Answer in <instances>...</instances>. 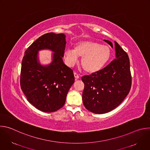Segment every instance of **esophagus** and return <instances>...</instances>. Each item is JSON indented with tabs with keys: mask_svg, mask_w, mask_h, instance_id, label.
<instances>
[{
	"mask_svg": "<svg viewBox=\"0 0 150 150\" xmlns=\"http://www.w3.org/2000/svg\"><path fill=\"white\" fill-rule=\"evenodd\" d=\"M74 76H75V80H77L79 78V75L78 74H77L76 73H75V72H74Z\"/></svg>",
	"mask_w": 150,
	"mask_h": 150,
	"instance_id": "1",
	"label": "esophagus"
}]
</instances>
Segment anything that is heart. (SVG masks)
<instances>
[{
	"mask_svg": "<svg viewBox=\"0 0 150 150\" xmlns=\"http://www.w3.org/2000/svg\"><path fill=\"white\" fill-rule=\"evenodd\" d=\"M64 59L69 67H73L82 57L81 65L83 70L89 74L101 70L109 61L111 50L108 46L98 42L83 41L77 43L74 49L67 48L64 51Z\"/></svg>",
	"mask_w": 150,
	"mask_h": 150,
	"instance_id": "b5f03b06",
	"label": "heart"
}]
</instances>
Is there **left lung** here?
I'll return each mask as SVG.
<instances>
[{"mask_svg":"<svg viewBox=\"0 0 150 150\" xmlns=\"http://www.w3.org/2000/svg\"><path fill=\"white\" fill-rule=\"evenodd\" d=\"M113 48L112 42L104 40ZM115 59L104 68L82 77V101L92 113L104 114L117 107L129 94L132 77L127 54L115 41Z\"/></svg>","mask_w":150,"mask_h":150,"instance_id":"obj_1","label":"left lung"}]
</instances>
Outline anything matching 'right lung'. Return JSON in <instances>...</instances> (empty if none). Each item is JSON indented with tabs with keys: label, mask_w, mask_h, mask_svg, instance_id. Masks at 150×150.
<instances>
[{
	"label": "right lung",
	"mask_w": 150,
	"mask_h": 150,
	"mask_svg": "<svg viewBox=\"0 0 150 150\" xmlns=\"http://www.w3.org/2000/svg\"><path fill=\"white\" fill-rule=\"evenodd\" d=\"M66 44L64 34L49 33L37 39L24 53L21 87L27 100L43 112H54L62 108L75 82L72 70L62 59ZM42 50L54 52L52 62L47 65H41L39 60L38 52Z\"/></svg>",
	"instance_id": "obj_1"
}]
</instances>
